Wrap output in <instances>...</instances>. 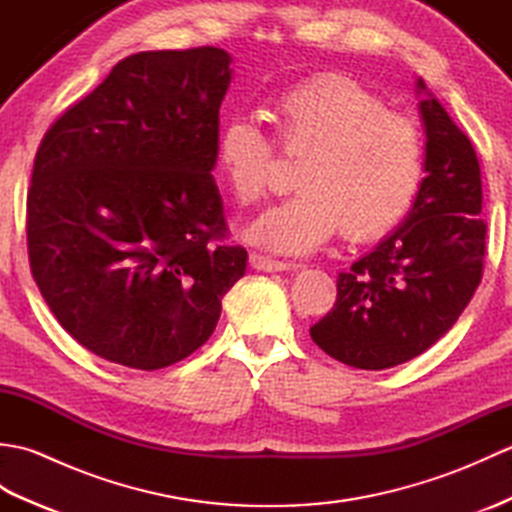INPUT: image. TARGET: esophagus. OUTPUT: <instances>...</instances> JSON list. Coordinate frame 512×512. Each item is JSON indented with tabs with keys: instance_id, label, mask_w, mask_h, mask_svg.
Listing matches in <instances>:
<instances>
[{
	"instance_id": "obj_1",
	"label": "esophagus",
	"mask_w": 512,
	"mask_h": 512,
	"mask_svg": "<svg viewBox=\"0 0 512 512\" xmlns=\"http://www.w3.org/2000/svg\"><path fill=\"white\" fill-rule=\"evenodd\" d=\"M250 266H253L255 270H262V273H281V270L290 268V264L277 262V259H270V257L259 255V253H250Z\"/></svg>"
}]
</instances>
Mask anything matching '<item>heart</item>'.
<instances>
[{
    "instance_id": "1",
    "label": "heart",
    "mask_w": 512,
    "mask_h": 512,
    "mask_svg": "<svg viewBox=\"0 0 512 512\" xmlns=\"http://www.w3.org/2000/svg\"><path fill=\"white\" fill-rule=\"evenodd\" d=\"M270 121L286 151L299 160V191L244 228L250 244L275 255H308L345 226L367 242L391 231L411 209L422 184L424 149L409 118L345 76H317L279 94ZM215 165L242 204L266 191L273 143L246 116L222 125Z\"/></svg>"
}]
</instances>
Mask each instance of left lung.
Masks as SVG:
<instances>
[{
	"label": "left lung",
	"mask_w": 512,
	"mask_h": 512,
	"mask_svg": "<svg viewBox=\"0 0 512 512\" xmlns=\"http://www.w3.org/2000/svg\"><path fill=\"white\" fill-rule=\"evenodd\" d=\"M424 178L405 220L336 279V303L310 328L325 354L387 369L440 341L482 281L486 224L480 162L469 136L422 79Z\"/></svg>",
	"instance_id": "obj_1"
}]
</instances>
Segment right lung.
Returning <instances> with one entry per match:
<instances>
[{"mask_svg":"<svg viewBox=\"0 0 512 512\" xmlns=\"http://www.w3.org/2000/svg\"><path fill=\"white\" fill-rule=\"evenodd\" d=\"M222 48L140 52L43 136L28 191L30 270L72 339L110 363L160 369L213 334L246 273L215 178Z\"/></svg>","mask_w":512,"mask_h":512,"instance_id":"right-lung-1","label":"right lung"}]
</instances>
